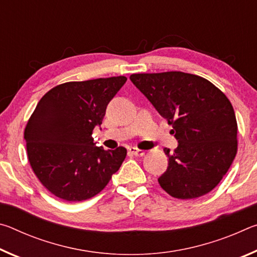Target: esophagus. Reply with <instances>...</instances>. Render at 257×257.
I'll list each match as a JSON object with an SVG mask.
<instances>
[{"mask_svg":"<svg viewBox=\"0 0 257 257\" xmlns=\"http://www.w3.org/2000/svg\"><path fill=\"white\" fill-rule=\"evenodd\" d=\"M129 153H132L135 156H143L145 154V152L143 150H139L137 147H130L129 149Z\"/></svg>","mask_w":257,"mask_h":257,"instance_id":"obj_1","label":"esophagus"}]
</instances>
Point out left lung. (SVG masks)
Returning <instances> with one entry per match:
<instances>
[{
  "mask_svg": "<svg viewBox=\"0 0 257 257\" xmlns=\"http://www.w3.org/2000/svg\"><path fill=\"white\" fill-rule=\"evenodd\" d=\"M133 84L172 125L177 149L159 184L172 197L193 199L214 189L237 154V120L221 90L203 77L181 71L134 73Z\"/></svg>",
  "mask_w": 257,
  "mask_h": 257,
  "instance_id": "8db88e82",
  "label": "left lung"
}]
</instances>
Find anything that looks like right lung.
I'll return each instance as SVG.
<instances>
[{
    "instance_id": "right-lung-1",
    "label": "right lung",
    "mask_w": 257,
    "mask_h": 257,
    "mask_svg": "<svg viewBox=\"0 0 257 257\" xmlns=\"http://www.w3.org/2000/svg\"><path fill=\"white\" fill-rule=\"evenodd\" d=\"M125 81L119 76L64 82L38 102L25 128L26 147L34 173L54 196L67 202L92 198L119 170L127 150L97 147L92 134Z\"/></svg>"
}]
</instances>
